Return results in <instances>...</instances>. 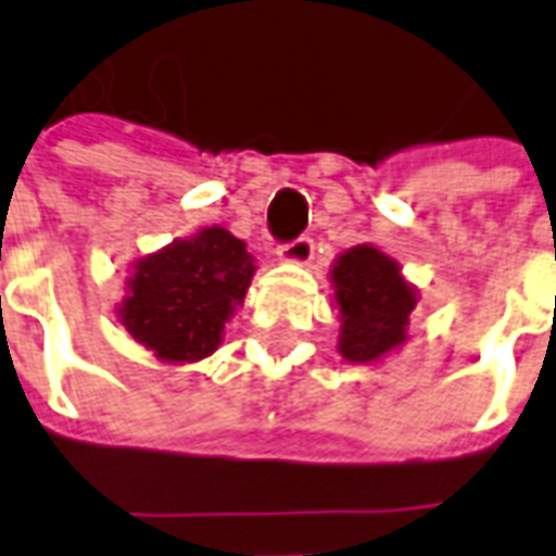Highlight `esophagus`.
I'll return each mask as SVG.
<instances>
[{
    "instance_id": "34e87169",
    "label": "esophagus",
    "mask_w": 556,
    "mask_h": 556,
    "mask_svg": "<svg viewBox=\"0 0 556 556\" xmlns=\"http://www.w3.org/2000/svg\"><path fill=\"white\" fill-rule=\"evenodd\" d=\"M279 258L292 261V264H307L314 258V240L311 237H295V240L279 245Z\"/></svg>"
}]
</instances>
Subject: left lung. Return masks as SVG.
I'll list each match as a JSON object with an SVG mask.
<instances>
[{
	"label": "left lung",
	"mask_w": 556,
	"mask_h": 556,
	"mask_svg": "<svg viewBox=\"0 0 556 556\" xmlns=\"http://www.w3.org/2000/svg\"><path fill=\"white\" fill-rule=\"evenodd\" d=\"M332 282L341 307L338 348L348 359L369 363L406 338L415 295L400 277L396 261L372 245H356L338 258Z\"/></svg>",
	"instance_id": "obj_1"
}]
</instances>
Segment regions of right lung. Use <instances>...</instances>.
I'll use <instances>...</instances> for the list:
<instances>
[{
    "instance_id": "obj_1",
    "label": "right lung",
    "mask_w": 556,
    "mask_h": 556,
    "mask_svg": "<svg viewBox=\"0 0 556 556\" xmlns=\"http://www.w3.org/2000/svg\"><path fill=\"white\" fill-rule=\"evenodd\" d=\"M255 274L245 242L220 227L175 242L138 264L119 319L135 341L163 359H202L220 344V329Z\"/></svg>"
}]
</instances>
